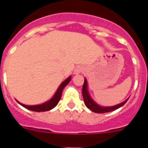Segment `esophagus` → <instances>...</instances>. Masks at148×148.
Here are the masks:
<instances>
[{
    "label": "esophagus",
    "mask_w": 148,
    "mask_h": 148,
    "mask_svg": "<svg viewBox=\"0 0 148 148\" xmlns=\"http://www.w3.org/2000/svg\"><path fill=\"white\" fill-rule=\"evenodd\" d=\"M83 71H84V68L82 67V66H77L75 70H74V74L78 75V74L82 73Z\"/></svg>",
    "instance_id": "34e87169"
}]
</instances>
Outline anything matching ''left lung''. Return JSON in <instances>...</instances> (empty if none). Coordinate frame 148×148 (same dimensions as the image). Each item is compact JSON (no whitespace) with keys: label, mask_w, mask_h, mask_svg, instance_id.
<instances>
[{"label":"left lung","mask_w":148,"mask_h":148,"mask_svg":"<svg viewBox=\"0 0 148 148\" xmlns=\"http://www.w3.org/2000/svg\"><path fill=\"white\" fill-rule=\"evenodd\" d=\"M82 95H83L84 101L85 105L87 106V108H89L91 111L96 113H108V112L115 110L122 107L128 100L127 99L125 101H123V102L120 103V104H116V105L114 106H111V107H103V106H100L99 104H98L97 103L95 102V101L90 96L88 91V84H87V81L86 79V78H84V83L83 87H82Z\"/></svg>","instance_id":"1"}]
</instances>
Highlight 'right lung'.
Listing matches in <instances>:
<instances>
[{
    "label": "right lung",
    "mask_w": 148,
    "mask_h": 148,
    "mask_svg": "<svg viewBox=\"0 0 148 148\" xmlns=\"http://www.w3.org/2000/svg\"><path fill=\"white\" fill-rule=\"evenodd\" d=\"M71 76H69L66 79H65L60 84V86L57 89L56 92H55L53 97L51 98L49 100H48L47 101L43 103V104H36V105H26V104H22V103L19 102L18 101L16 100L17 102L19 104H21V106H23V108H25L26 109H28L32 111H35V112H44V111L50 110L53 109L58 104V103L59 102L60 99L61 98V95H62L63 90L69 84V82L71 80Z\"/></svg>",
    "instance_id": "1"
}]
</instances>
